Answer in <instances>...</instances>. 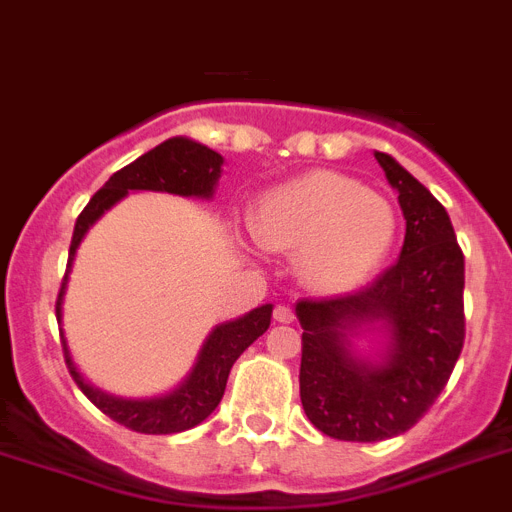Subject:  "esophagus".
<instances>
[{"label": "esophagus", "mask_w": 512, "mask_h": 512, "mask_svg": "<svg viewBox=\"0 0 512 512\" xmlns=\"http://www.w3.org/2000/svg\"><path fill=\"white\" fill-rule=\"evenodd\" d=\"M273 317H275V322H283V324H291L293 319H296V314H293V309L291 306H275V311H273Z\"/></svg>", "instance_id": "1"}]
</instances>
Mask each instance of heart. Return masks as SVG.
Returning a JSON list of instances; mask_svg holds the SVG:
<instances>
[{"instance_id":"heart-1","label":"heart","mask_w":512,"mask_h":512,"mask_svg":"<svg viewBox=\"0 0 512 512\" xmlns=\"http://www.w3.org/2000/svg\"><path fill=\"white\" fill-rule=\"evenodd\" d=\"M252 237L268 250L299 252L306 286L337 293L361 286L397 242L399 216L386 195L337 172H309L260 195Z\"/></svg>"}]
</instances>
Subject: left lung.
<instances>
[{"instance_id":"left-lung-1","label":"left lung","mask_w":512,"mask_h":512,"mask_svg":"<svg viewBox=\"0 0 512 512\" xmlns=\"http://www.w3.org/2000/svg\"><path fill=\"white\" fill-rule=\"evenodd\" d=\"M399 193L407 231L399 260L358 291L301 299V404L337 441H386L433 407L464 348V252L446 208L397 159L376 151ZM366 323L387 332L373 364L349 353V335Z\"/></svg>"}]
</instances>
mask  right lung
<instances>
[{
	"label": "right lung",
	"instance_id": "right-lung-1",
	"mask_svg": "<svg viewBox=\"0 0 512 512\" xmlns=\"http://www.w3.org/2000/svg\"><path fill=\"white\" fill-rule=\"evenodd\" d=\"M221 164L224 157L203 144H195L190 139H167L164 144L154 146L151 151L141 154L136 162L126 164L123 170L115 172L100 190L90 198V203L79 213L74 224V237L69 247V265H66L64 283H61L59 299H56V319L61 322V304H64L66 281L74 255H77L79 242L84 239L87 229L100 219L110 206L126 198L128 190H162V193L193 195V198H211L213 188L221 177ZM273 317V304L257 306L250 314L234 319V322L219 324L216 330L203 342L198 361L193 371L175 391L154 399H121L110 397L105 391L95 389L79 376L77 366L71 361L69 348L64 340V358L69 366L71 379L77 381L84 397L95 404L97 410L105 412L110 420H115L123 428H131L136 433L146 435H170L182 430L195 428L198 422L206 420L224 397L226 379L239 355L250 348L252 342L270 327Z\"/></svg>",
	"mask_w": 512,
	"mask_h": 512
}]
</instances>
